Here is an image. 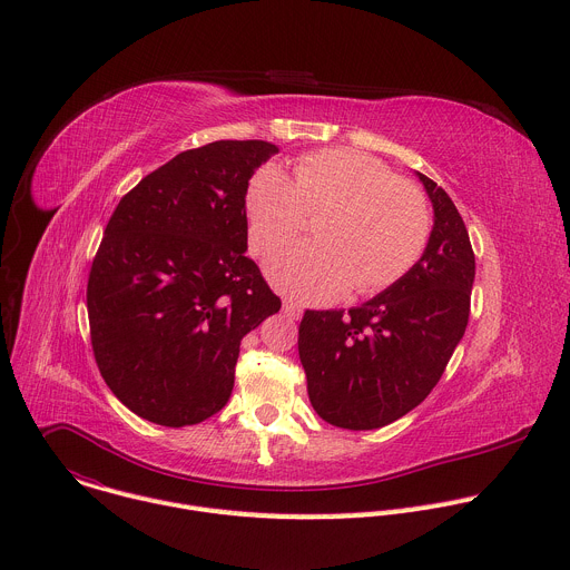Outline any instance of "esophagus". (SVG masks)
<instances>
[{"instance_id": "esophagus-1", "label": "esophagus", "mask_w": 570, "mask_h": 570, "mask_svg": "<svg viewBox=\"0 0 570 570\" xmlns=\"http://www.w3.org/2000/svg\"><path fill=\"white\" fill-rule=\"evenodd\" d=\"M284 313H286V317H291V320H299V315H302V308H299L295 302L286 299V302H284Z\"/></svg>"}]
</instances>
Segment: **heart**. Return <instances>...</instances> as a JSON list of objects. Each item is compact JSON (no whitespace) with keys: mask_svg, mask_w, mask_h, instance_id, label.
Returning <instances> with one entry per match:
<instances>
[{"mask_svg":"<svg viewBox=\"0 0 570 570\" xmlns=\"http://www.w3.org/2000/svg\"><path fill=\"white\" fill-rule=\"evenodd\" d=\"M248 243L268 255L306 227V216L327 209L306 243L275 253L271 282L299 302H332L352 288L376 295L409 275L433 232L426 194L394 176L385 161L354 148L306 153L293 180L277 167H259L243 196Z\"/></svg>","mask_w":570,"mask_h":570,"instance_id":"1","label":"heart"}]
</instances>
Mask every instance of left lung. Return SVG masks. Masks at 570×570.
<instances>
[{
    "instance_id": "8db88e82",
    "label": "left lung",
    "mask_w": 570,
    "mask_h": 570,
    "mask_svg": "<svg viewBox=\"0 0 570 570\" xmlns=\"http://www.w3.org/2000/svg\"><path fill=\"white\" fill-rule=\"evenodd\" d=\"M435 223L415 268L350 311H304L299 361L315 413L372 431L411 413L438 385L464 336L475 257L449 194L417 174Z\"/></svg>"
}]
</instances>
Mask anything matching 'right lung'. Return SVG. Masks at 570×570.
I'll use <instances>...</instances> for the list:
<instances>
[{
    "instance_id": "obj_1",
    "label": "right lung",
    "mask_w": 570,
    "mask_h": 570,
    "mask_svg": "<svg viewBox=\"0 0 570 570\" xmlns=\"http://www.w3.org/2000/svg\"><path fill=\"white\" fill-rule=\"evenodd\" d=\"M277 153L220 139L176 155L112 212L88 279L99 372L135 415L191 426L227 403L240 338L282 299L246 257L243 196Z\"/></svg>"
}]
</instances>
